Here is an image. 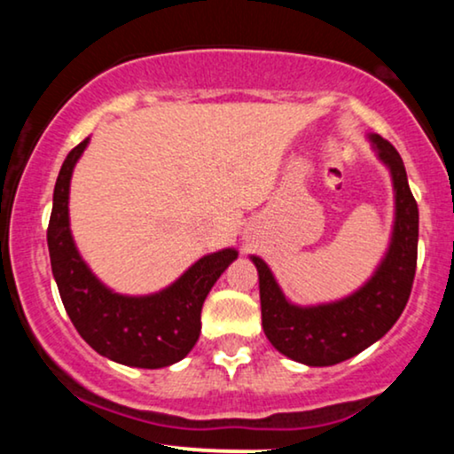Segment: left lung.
Masks as SVG:
<instances>
[{
    "instance_id": "8db88e82",
    "label": "left lung",
    "mask_w": 454,
    "mask_h": 454,
    "mask_svg": "<svg viewBox=\"0 0 454 454\" xmlns=\"http://www.w3.org/2000/svg\"><path fill=\"white\" fill-rule=\"evenodd\" d=\"M369 140L393 176L395 226L387 256L363 288L335 303L293 305L281 293L267 262L252 256L260 279L264 335L275 350L309 367L346 361L387 335L405 309L414 284L419 205L410 192L397 149L378 134H369Z\"/></svg>"
}]
</instances>
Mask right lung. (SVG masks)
<instances>
[{"label":"right lung","instance_id":"obj_1","mask_svg":"<svg viewBox=\"0 0 454 454\" xmlns=\"http://www.w3.org/2000/svg\"><path fill=\"white\" fill-rule=\"evenodd\" d=\"M90 138L67 153L57 176L51 211V269L61 301L78 335L102 356L129 367H168L196 346L200 335V311L220 275L237 260V249L202 256L161 293L123 296L108 290L78 254L70 232L67 198L70 179Z\"/></svg>","mask_w":454,"mask_h":454}]
</instances>
